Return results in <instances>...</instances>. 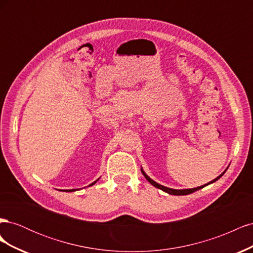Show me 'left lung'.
<instances>
[{
	"label": "left lung",
	"mask_w": 253,
	"mask_h": 253,
	"mask_svg": "<svg viewBox=\"0 0 253 253\" xmlns=\"http://www.w3.org/2000/svg\"><path fill=\"white\" fill-rule=\"evenodd\" d=\"M227 170V169H226ZM226 170L221 173L219 176H217V177L215 178V179H213L212 181H210V182H208V183H206V185H204V186H201V187H197V188H192V189H183V190H176V189H171V188H168V187H165V186H162V185H159V183H157L156 181H154L153 179H151L149 176L145 174V172L141 169V172H142V174H143V176L145 178H147V180L151 183V185H153L154 187H156V188H158V189H160V190H163V191H165V192H167V193H169V194H172V195H188V194H191V193H193V192H195V191H197V190H200V189H202V188H204V187H206V186H208V185H210V183H213L214 181H216L217 179H219L221 176H223L224 174H225V172H226Z\"/></svg>",
	"instance_id": "1"
}]
</instances>
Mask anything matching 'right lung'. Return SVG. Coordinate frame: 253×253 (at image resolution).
<instances>
[{
    "label": "right lung",
    "mask_w": 253,
    "mask_h": 253,
    "mask_svg": "<svg viewBox=\"0 0 253 253\" xmlns=\"http://www.w3.org/2000/svg\"><path fill=\"white\" fill-rule=\"evenodd\" d=\"M98 179H99V178H98ZM98 179H97V180H98ZM97 180H96V181H94L93 183H90V185H89V186H93V185H95V183L97 182ZM65 191H67V192H73V191H75V190L73 189V190H65Z\"/></svg>",
    "instance_id": "obj_1"
}]
</instances>
